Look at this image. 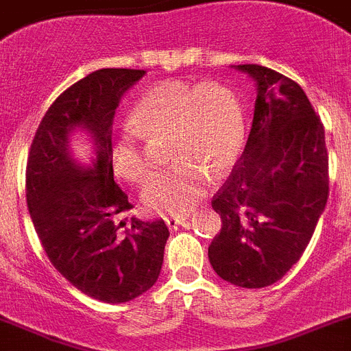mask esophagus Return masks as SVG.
Returning <instances> with one entry per match:
<instances>
[{"label": "esophagus", "instance_id": "34e87169", "mask_svg": "<svg viewBox=\"0 0 351 351\" xmlns=\"http://www.w3.org/2000/svg\"><path fill=\"white\" fill-rule=\"evenodd\" d=\"M188 217L189 215H169V217H165V223L170 230H176V228L188 223Z\"/></svg>", "mask_w": 351, "mask_h": 351}]
</instances>
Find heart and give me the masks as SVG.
Instances as JSON below:
<instances>
[{
    "mask_svg": "<svg viewBox=\"0 0 351 351\" xmlns=\"http://www.w3.org/2000/svg\"><path fill=\"white\" fill-rule=\"evenodd\" d=\"M137 128L125 125L111 143V165L121 179L141 184L153 170L144 137L172 134L170 169L143 189L154 212H186L202 200L210 176L221 178L239 162L245 143L242 104L221 83L163 82L143 95L132 111Z\"/></svg>",
    "mask_w": 351,
    "mask_h": 351,
    "instance_id": "1",
    "label": "heart"
}]
</instances>
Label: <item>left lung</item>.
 Segmentation results:
<instances>
[{"label": "left lung", "mask_w": 351, "mask_h": 351, "mask_svg": "<svg viewBox=\"0 0 351 351\" xmlns=\"http://www.w3.org/2000/svg\"><path fill=\"white\" fill-rule=\"evenodd\" d=\"M237 69L257 83L245 149L212 208L223 226L208 245L214 271L261 289L300 261L329 197V154L320 117L300 85L257 64Z\"/></svg>", "instance_id": "8db88e82"}]
</instances>
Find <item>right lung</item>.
I'll list each match as a JSON object with an SVG mask.
<instances>
[{"label": "right lung", "instance_id": "1", "mask_svg": "<svg viewBox=\"0 0 351 351\" xmlns=\"http://www.w3.org/2000/svg\"><path fill=\"white\" fill-rule=\"evenodd\" d=\"M143 76V69H99L64 90L40 121L25 169L29 214L50 263L83 294L112 304L153 287L170 234L163 219L127 215L132 204L109 156L118 102ZM76 126L96 144L88 171L69 154Z\"/></svg>", "mask_w": 351, "mask_h": 351}]
</instances>
